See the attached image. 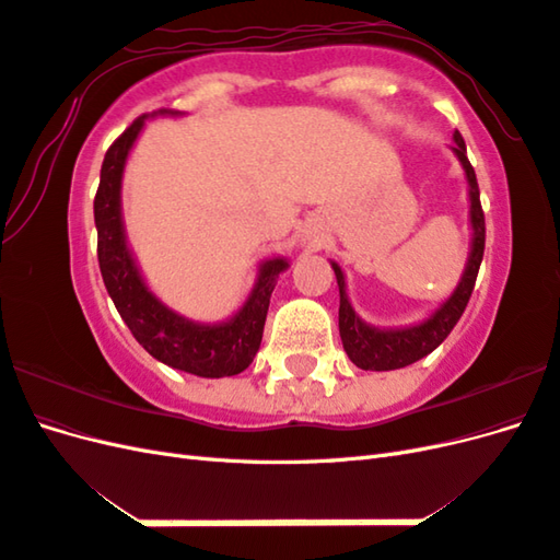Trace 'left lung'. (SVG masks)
Wrapping results in <instances>:
<instances>
[{
  "instance_id": "8db88e82",
  "label": "left lung",
  "mask_w": 560,
  "mask_h": 560,
  "mask_svg": "<svg viewBox=\"0 0 560 560\" xmlns=\"http://www.w3.org/2000/svg\"><path fill=\"white\" fill-rule=\"evenodd\" d=\"M453 154L460 161L467 186H469V224H471V247L465 264V273L457 282L453 294L439 306L428 319L418 322L411 327L399 329H378L369 325L358 313H354L352 303L346 292V276L341 266L331 261V268L338 282V294H341V306H338V331H341L343 350L354 366L364 371H393L409 366L418 360L425 358L434 348L442 346L444 338L457 325V319L465 313L467 301L471 296L474 282H477L479 266L483 259V245H486V222L483 210L479 200V184L474 167L467 159V147L460 132H453Z\"/></svg>"
}]
</instances>
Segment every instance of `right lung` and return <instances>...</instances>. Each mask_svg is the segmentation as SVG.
Here are the masks:
<instances>
[{
	"mask_svg": "<svg viewBox=\"0 0 560 560\" xmlns=\"http://www.w3.org/2000/svg\"><path fill=\"white\" fill-rule=\"evenodd\" d=\"M179 114L182 112L159 109L151 116ZM151 116L144 114L135 118L121 138L107 149L103 171H100V186L93 202L100 273L118 315L151 358L200 378L235 376L252 364L261 346L270 294L276 290L278 276L290 268V261L284 257L261 261L257 282L243 308L214 325L175 313L149 290L126 241L121 184L130 149Z\"/></svg>",
	"mask_w": 560,
	"mask_h": 560,
	"instance_id": "1",
	"label": "right lung"
}]
</instances>
